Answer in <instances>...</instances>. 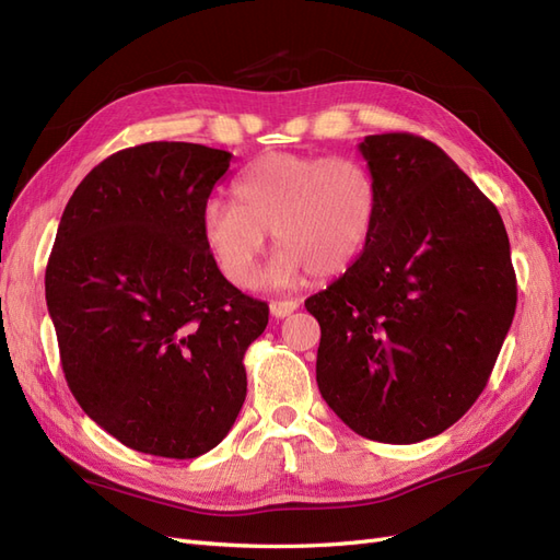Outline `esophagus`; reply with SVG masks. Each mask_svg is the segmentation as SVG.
I'll list each match as a JSON object with an SVG mask.
<instances>
[{"mask_svg": "<svg viewBox=\"0 0 560 560\" xmlns=\"http://www.w3.org/2000/svg\"><path fill=\"white\" fill-rule=\"evenodd\" d=\"M299 308L296 299H287V301H270V315L273 317H287L292 315Z\"/></svg>", "mask_w": 560, "mask_h": 560, "instance_id": "1", "label": "esophagus"}]
</instances>
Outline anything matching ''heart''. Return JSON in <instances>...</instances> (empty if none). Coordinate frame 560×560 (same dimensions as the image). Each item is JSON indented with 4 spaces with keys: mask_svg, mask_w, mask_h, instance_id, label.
Listing matches in <instances>:
<instances>
[{
    "mask_svg": "<svg viewBox=\"0 0 560 560\" xmlns=\"http://www.w3.org/2000/svg\"><path fill=\"white\" fill-rule=\"evenodd\" d=\"M378 184L348 156L268 154L233 184V202L202 210V238L222 273L238 287L259 276L266 233L282 252L268 282L287 287L303 273L334 278L348 270L374 233Z\"/></svg>",
    "mask_w": 560,
    "mask_h": 560,
    "instance_id": "heart-1",
    "label": "heart"
}]
</instances>
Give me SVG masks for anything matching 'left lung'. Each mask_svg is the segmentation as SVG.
Listing matches in <instances>:
<instances>
[{"instance_id":"obj_1","label":"left lung","mask_w":560,"mask_h":560,"mask_svg":"<svg viewBox=\"0 0 560 560\" xmlns=\"http://www.w3.org/2000/svg\"><path fill=\"white\" fill-rule=\"evenodd\" d=\"M378 219L360 259L306 308L317 387L360 436L418 444L479 399L516 311L498 208L442 147L409 132L360 142Z\"/></svg>"}]
</instances>
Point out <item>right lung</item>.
<instances>
[{
  "instance_id": "right-lung-1",
  "label": "right lung",
  "mask_w": 560,
  "mask_h": 560,
  "mask_svg": "<svg viewBox=\"0 0 560 560\" xmlns=\"http://www.w3.org/2000/svg\"><path fill=\"white\" fill-rule=\"evenodd\" d=\"M233 154L191 142L116 151L83 177L46 266L74 399L124 446L198 457L233 428L268 306L222 276L202 210Z\"/></svg>"
}]
</instances>
